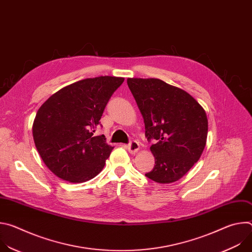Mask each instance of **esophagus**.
<instances>
[{
    "instance_id": "1",
    "label": "esophagus",
    "mask_w": 252,
    "mask_h": 252,
    "mask_svg": "<svg viewBox=\"0 0 252 252\" xmlns=\"http://www.w3.org/2000/svg\"><path fill=\"white\" fill-rule=\"evenodd\" d=\"M126 148H127V151H128L130 154H134V153H136V152L138 151V149H139V143H138V141L132 139V140L129 141V143H128Z\"/></svg>"
}]
</instances>
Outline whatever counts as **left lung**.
<instances>
[{
    "mask_svg": "<svg viewBox=\"0 0 252 252\" xmlns=\"http://www.w3.org/2000/svg\"><path fill=\"white\" fill-rule=\"evenodd\" d=\"M146 126L154 140L156 164L146 176L159 184L182 178L199 159L206 143L207 118L187 92L158 79H127Z\"/></svg>",
    "mask_w": 252,
    "mask_h": 252,
    "instance_id": "left-lung-1",
    "label": "left lung"
}]
</instances>
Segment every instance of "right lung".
<instances>
[{"label": "right lung", "instance_id": "obj_1", "mask_svg": "<svg viewBox=\"0 0 252 252\" xmlns=\"http://www.w3.org/2000/svg\"><path fill=\"white\" fill-rule=\"evenodd\" d=\"M124 78L98 77L71 84L50 96L39 109L32 136L43 161L58 177L85 183L97 175L113 147L94 135L100 118Z\"/></svg>", "mask_w": 252, "mask_h": 252}]
</instances>
